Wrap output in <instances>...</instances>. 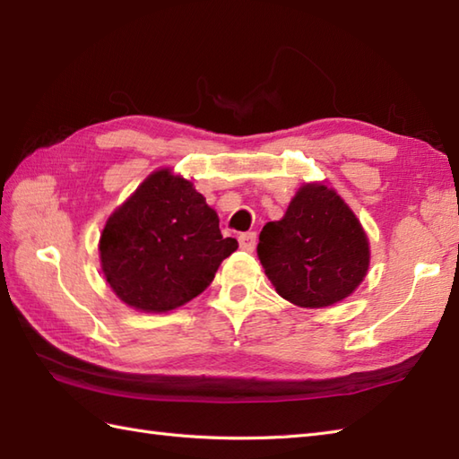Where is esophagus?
<instances>
[{
	"mask_svg": "<svg viewBox=\"0 0 459 459\" xmlns=\"http://www.w3.org/2000/svg\"><path fill=\"white\" fill-rule=\"evenodd\" d=\"M238 242H240L242 250L252 252L256 247V232H242V235L238 237Z\"/></svg>",
	"mask_w": 459,
	"mask_h": 459,
	"instance_id": "1",
	"label": "esophagus"
}]
</instances>
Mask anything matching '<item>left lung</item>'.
I'll return each mask as SVG.
<instances>
[{
  "mask_svg": "<svg viewBox=\"0 0 459 459\" xmlns=\"http://www.w3.org/2000/svg\"><path fill=\"white\" fill-rule=\"evenodd\" d=\"M256 252L278 294L301 307L337 304L368 268L363 227L325 185H304L284 219L264 224Z\"/></svg>",
  "mask_w": 459,
  "mask_h": 459,
  "instance_id": "obj_1",
  "label": "left lung"
}]
</instances>
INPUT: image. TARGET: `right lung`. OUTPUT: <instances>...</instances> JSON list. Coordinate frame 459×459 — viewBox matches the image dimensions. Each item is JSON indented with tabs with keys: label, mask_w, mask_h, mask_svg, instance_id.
<instances>
[{
	"label": "right lung",
	"mask_w": 459,
	"mask_h": 459,
	"mask_svg": "<svg viewBox=\"0 0 459 459\" xmlns=\"http://www.w3.org/2000/svg\"><path fill=\"white\" fill-rule=\"evenodd\" d=\"M238 248L189 181L155 171L106 222L100 260L110 288L143 311H169L207 288Z\"/></svg>",
	"instance_id": "obj_1"
}]
</instances>
